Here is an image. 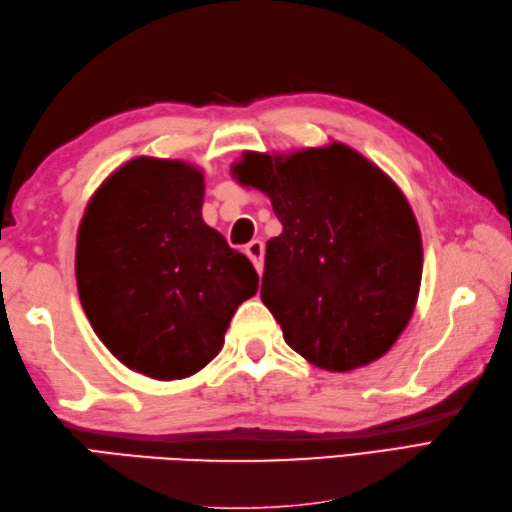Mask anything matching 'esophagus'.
Segmentation results:
<instances>
[{
  "label": "esophagus",
  "mask_w": 512,
  "mask_h": 512,
  "mask_svg": "<svg viewBox=\"0 0 512 512\" xmlns=\"http://www.w3.org/2000/svg\"><path fill=\"white\" fill-rule=\"evenodd\" d=\"M246 255L250 257V262L257 268V273H262L264 270V242H259V239H253L246 246Z\"/></svg>",
  "instance_id": "1"
}]
</instances>
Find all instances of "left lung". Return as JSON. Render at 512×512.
<instances>
[{
    "instance_id": "obj_1",
    "label": "left lung",
    "mask_w": 512,
    "mask_h": 512,
    "mask_svg": "<svg viewBox=\"0 0 512 512\" xmlns=\"http://www.w3.org/2000/svg\"><path fill=\"white\" fill-rule=\"evenodd\" d=\"M233 176L264 191L284 226L266 244L262 301L292 350L328 372L389 352L422 279L420 228L394 180L343 143L246 151Z\"/></svg>"
}]
</instances>
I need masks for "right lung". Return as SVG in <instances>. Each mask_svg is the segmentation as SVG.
Listing matches in <instances>:
<instances>
[{
  "label": "right lung",
  "instance_id": "add662e5",
  "mask_svg": "<svg viewBox=\"0 0 512 512\" xmlns=\"http://www.w3.org/2000/svg\"><path fill=\"white\" fill-rule=\"evenodd\" d=\"M202 200L198 167L140 156L92 195L76 237V286L94 332L158 380L209 365L259 286L248 257L204 224Z\"/></svg>",
  "mask_w": 512,
  "mask_h": 512
}]
</instances>
